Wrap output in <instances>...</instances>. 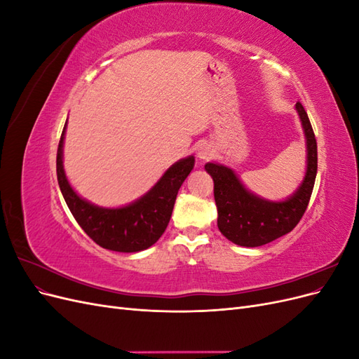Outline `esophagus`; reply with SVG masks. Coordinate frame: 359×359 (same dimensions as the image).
<instances>
[{
  "instance_id": "obj_1",
  "label": "esophagus",
  "mask_w": 359,
  "mask_h": 359,
  "mask_svg": "<svg viewBox=\"0 0 359 359\" xmlns=\"http://www.w3.org/2000/svg\"><path fill=\"white\" fill-rule=\"evenodd\" d=\"M212 153H214V151H212L211 145H208V144H201L199 148H198V151H196V154H198V157H199L201 160H208V158H211Z\"/></svg>"
}]
</instances>
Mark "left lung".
Wrapping results in <instances>:
<instances>
[{
  "instance_id": "1",
  "label": "left lung",
  "mask_w": 359,
  "mask_h": 359,
  "mask_svg": "<svg viewBox=\"0 0 359 359\" xmlns=\"http://www.w3.org/2000/svg\"><path fill=\"white\" fill-rule=\"evenodd\" d=\"M304 135L307 139V172L287 201L269 202L247 191L235 173L223 165L206 163L214 180V199L219 211L217 226L227 240L243 247H259L289 233L302 219L318 173V144L304 106L298 102Z\"/></svg>"
}]
</instances>
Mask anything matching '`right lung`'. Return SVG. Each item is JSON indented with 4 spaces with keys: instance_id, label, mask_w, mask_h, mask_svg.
<instances>
[{
    "instance_id": "add662e5",
    "label": "right lung",
    "mask_w": 359,
    "mask_h": 359,
    "mask_svg": "<svg viewBox=\"0 0 359 359\" xmlns=\"http://www.w3.org/2000/svg\"><path fill=\"white\" fill-rule=\"evenodd\" d=\"M66 126L57 151V177L64 201L83 232L100 247L121 253L140 252L157 243L169 224L178 190L194 166V157L172 165L156 186L132 205L100 208L79 198L64 173L62 142Z\"/></svg>"
}]
</instances>
